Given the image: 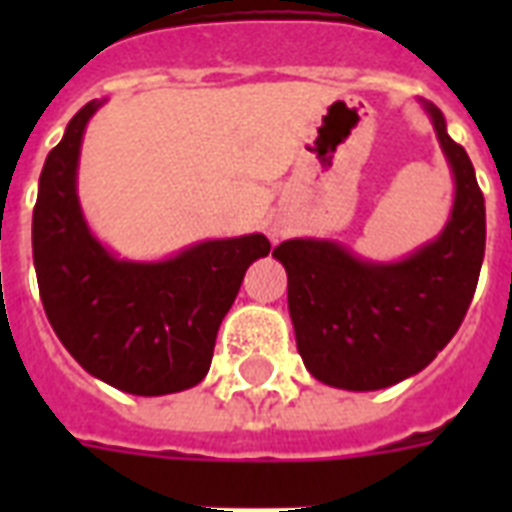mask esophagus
<instances>
[{
  "mask_svg": "<svg viewBox=\"0 0 512 512\" xmlns=\"http://www.w3.org/2000/svg\"><path fill=\"white\" fill-rule=\"evenodd\" d=\"M273 239H279V233H273Z\"/></svg>",
  "mask_w": 512,
  "mask_h": 512,
  "instance_id": "34e87169",
  "label": "esophagus"
}]
</instances>
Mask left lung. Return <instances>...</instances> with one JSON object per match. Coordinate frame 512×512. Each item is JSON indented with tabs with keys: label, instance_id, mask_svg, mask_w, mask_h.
Masks as SVG:
<instances>
[{
	"label": "left lung",
	"instance_id": "obj_1",
	"mask_svg": "<svg viewBox=\"0 0 512 512\" xmlns=\"http://www.w3.org/2000/svg\"><path fill=\"white\" fill-rule=\"evenodd\" d=\"M454 180L449 220L401 260H369L335 239H289L273 249L305 369L324 385L380 390L422 372L470 308L486 247L484 193L446 119L420 98Z\"/></svg>",
	"mask_w": 512,
	"mask_h": 512
}]
</instances>
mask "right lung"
Masks as SVG:
<instances>
[{
    "label": "right lung",
    "instance_id": "1",
    "mask_svg": "<svg viewBox=\"0 0 512 512\" xmlns=\"http://www.w3.org/2000/svg\"><path fill=\"white\" fill-rule=\"evenodd\" d=\"M103 100L68 122L39 177L31 244L39 295L82 369L132 396L199 385L244 273L271 252L263 233L196 241L164 260H127L90 231L76 175L84 130Z\"/></svg>",
    "mask_w": 512,
    "mask_h": 512
}]
</instances>
